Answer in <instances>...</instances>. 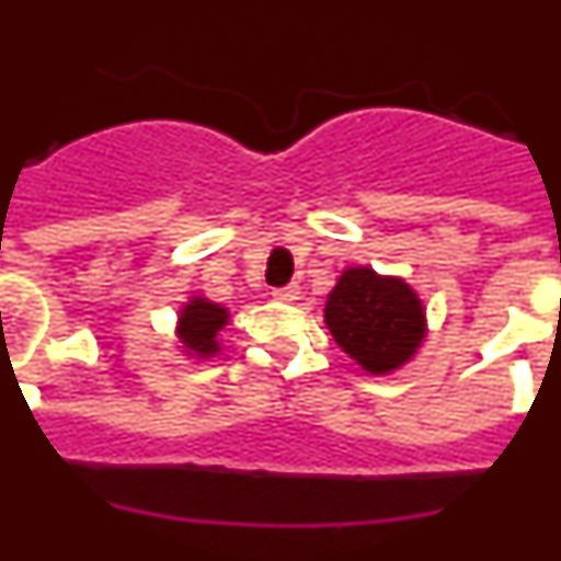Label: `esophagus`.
I'll list each match as a JSON object with an SVG mask.
<instances>
[{"instance_id":"1","label":"esophagus","mask_w":561,"mask_h":561,"mask_svg":"<svg viewBox=\"0 0 561 561\" xmlns=\"http://www.w3.org/2000/svg\"><path fill=\"white\" fill-rule=\"evenodd\" d=\"M297 295H300V289H297V286H277V289H272V297H275V300H284V304L297 300Z\"/></svg>"}]
</instances>
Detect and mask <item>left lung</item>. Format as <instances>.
Returning <instances> with one entry per match:
<instances>
[{"label":"left lung","instance_id":"1","mask_svg":"<svg viewBox=\"0 0 561 561\" xmlns=\"http://www.w3.org/2000/svg\"><path fill=\"white\" fill-rule=\"evenodd\" d=\"M325 325L336 345L370 374H388L415 354L424 340V309L399 277L374 270L342 272L325 304Z\"/></svg>","mask_w":561,"mask_h":561}]
</instances>
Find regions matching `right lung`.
<instances>
[{
    "label": "right lung",
    "instance_id": "right-lung-1",
    "mask_svg": "<svg viewBox=\"0 0 561 561\" xmlns=\"http://www.w3.org/2000/svg\"><path fill=\"white\" fill-rule=\"evenodd\" d=\"M227 323V311L216 304H207L202 297L191 300V306L182 309L180 317V340L185 342L187 348L196 351L202 356H210L219 351L216 334L221 325Z\"/></svg>",
    "mask_w": 561,
    "mask_h": 561
}]
</instances>
